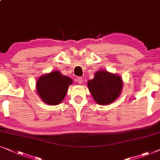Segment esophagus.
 <instances>
[{
	"mask_svg": "<svg viewBox=\"0 0 160 160\" xmlns=\"http://www.w3.org/2000/svg\"><path fill=\"white\" fill-rule=\"evenodd\" d=\"M76 81H77L78 83L79 84H82V83H83V79H82V77H78L77 79H76Z\"/></svg>",
	"mask_w": 160,
	"mask_h": 160,
	"instance_id": "34e87169",
	"label": "esophagus"
}]
</instances>
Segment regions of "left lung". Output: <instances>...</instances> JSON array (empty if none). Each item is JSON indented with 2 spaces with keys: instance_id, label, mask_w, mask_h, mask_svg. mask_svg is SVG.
Segmentation results:
<instances>
[{
  "instance_id": "1",
  "label": "left lung",
  "mask_w": 160,
  "mask_h": 160,
  "mask_svg": "<svg viewBox=\"0 0 160 160\" xmlns=\"http://www.w3.org/2000/svg\"><path fill=\"white\" fill-rule=\"evenodd\" d=\"M88 89L94 101L100 105L112 103L121 94L123 82L116 73L105 70L97 71L94 78L88 81Z\"/></svg>"
}]
</instances>
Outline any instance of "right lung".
I'll return each mask as SVG.
<instances>
[{"label": "right lung", "mask_w": 160, "mask_h": 160, "mask_svg": "<svg viewBox=\"0 0 160 160\" xmlns=\"http://www.w3.org/2000/svg\"><path fill=\"white\" fill-rule=\"evenodd\" d=\"M72 84L70 77L63 76L60 71H54L38 78L36 89L44 102L49 105H57L63 100L68 87Z\"/></svg>", "instance_id": "1"}]
</instances>
